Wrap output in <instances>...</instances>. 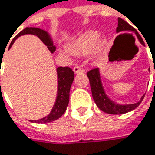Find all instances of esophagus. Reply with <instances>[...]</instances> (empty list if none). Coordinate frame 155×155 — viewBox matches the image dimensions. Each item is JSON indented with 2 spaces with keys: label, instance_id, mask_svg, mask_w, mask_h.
I'll list each match as a JSON object with an SVG mask.
<instances>
[{
  "label": "esophagus",
  "instance_id": "34e87169",
  "mask_svg": "<svg viewBox=\"0 0 155 155\" xmlns=\"http://www.w3.org/2000/svg\"><path fill=\"white\" fill-rule=\"evenodd\" d=\"M74 74H81V73H83V69H82V68H81V66L76 65V66H74Z\"/></svg>",
  "mask_w": 155,
  "mask_h": 155
}]
</instances>
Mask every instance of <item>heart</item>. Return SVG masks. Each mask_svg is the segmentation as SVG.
Returning <instances> with one entry per match:
<instances>
[{"instance_id":"obj_1","label":"heart","mask_w":155,"mask_h":155,"mask_svg":"<svg viewBox=\"0 0 155 155\" xmlns=\"http://www.w3.org/2000/svg\"><path fill=\"white\" fill-rule=\"evenodd\" d=\"M98 39L99 35L97 31H86L68 44L67 50L74 56H86L92 52L95 58H98L107 43L106 38L99 41Z\"/></svg>"}]
</instances>
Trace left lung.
Returning <instances> with one entry per match:
<instances>
[{
	"label": "left lung",
	"instance_id": "obj_1",
	"mask_svg": "<svg viewBox=\"0 0 155 155\" xmlns=\"http://www.w3.org/2000/svg\"><path fill=\"white\" fill-rule=\"evenodd\" d=\"M117 33H122V32H135L137 37L138 38V41L140 43L144 46L145 42L141 36L137 34V32L135 30L130 24L124 21L121 18H118V27L116 28ZM155 72V71H154ZM87 76L90 80V84L91 88L92 97L96 103L97 106L103 112L109 114H123L126 113H129L130 111H133L137 106L140 105L141 101L143 100L144 96L140 97V99L133 104H119L115 103L114 100H112L109 96L106 94L105 88L102 83L101 80V74L99 68H93L90 72H88Z\"/></svg>",
	"mask_w": 155,
	"mask_h": 155
}]
</instances>
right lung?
Here are the masks:
<instances>
[{
	"mask_svg": "<svg viewBox=\"0 0 155 155\" xmlns=\"http://www.w3.org/2000/svg\"><path fill=\"white\" fill-rule=\"evenodd\" d=\"M33 35L37 36L41 41L47 46V48L51 53H54L56 51V46L53 44L52 37L49 33L43 29L38 28V27H26L24 30L15 36V38L11 41L8 49L11 48L15 41L22 35ZM6 49V48H5ZM3 57V56H2ZM2 60V58H0ZM57 75H58V91H57V97L55 104L52 107L50 113L47 116L41 118L37 120H31L32 122H37V123H48L50 121L56 120L58 118H60L66 110V107L69 103V93L70 89L72 86V83L74 79V74L73 70L66 66L62 67L58 66L57 68Z\"/></svg>",
	"mask_w": 155,
	"mask_h": 155,
	"instance_id": "1",
	"label": "right lung"
}]
</instances>
